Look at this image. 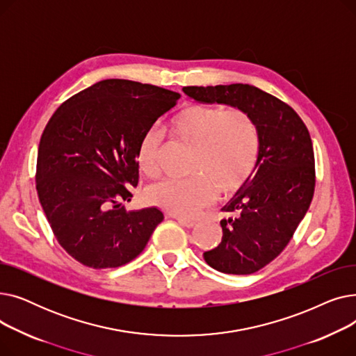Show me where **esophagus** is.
<instances>
[{"label":"esophagus","mask_w":356,"mask_h":356,"mask_svg":"<svg viewBox=\"0 0 356 356\" xmlns=\"http://www.w3.org/2000/svg\"><path fill=\"white\" fill-rule=\"evenodd\" d=\"M176 220L180 223L181 227L184 228H193L196 225V220L191 219V218H184V216H175Z\"/></svg>","instance_id":"esophagus-1"}]
</instances>
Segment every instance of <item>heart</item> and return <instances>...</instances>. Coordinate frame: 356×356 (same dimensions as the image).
<instances>
[{"label":"heart","mask_w":356,"mask_h":356,"mask_svg":"<svg viewBox=\"0 0 356 356\" xmlns=\"http://www.w3.org/2000/svg\"><path fill=\"white\" fill-rule=\"evenodd\" d=\"M170 133L192 147L186 180H164L149 188V203L179 216H193L211 203L213 188L222 196L235 193L255 170L259 154V133L254 120L238 108L188 104L168 122ZM161 136L148 129L137 148L141 170L159 173Z\"/></svg>","instance_id":"b5f03b06"}]
</instances>
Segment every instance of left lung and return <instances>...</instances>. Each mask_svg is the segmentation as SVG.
<instances>
[{"label": "left lung", "mask_w": 356, "mask_h": 356, "mask_svg": "<svg viewBox=\"0 0 356 356\" xmlns=\"http://www.w3.org/2000/svg\"><path fill=\"white\" fill-rule=\"evenodd\" d=\"M200 104L245 111L257 124L259 154L248 181L222 208L220 244L203 252L225 274H252L280 255L305 218L314 193V154L310 134L296 111L252 85L184 86Z\"/></svg>", "instance_id": "obj_1"}]
</instances>
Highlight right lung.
Masks as SVG:
<instances>
[{
  "label": "right lung",
  "mask_w": 356,
  "mask_h": 356,
  "mask_svg": "<svg viewBox=\"0 0 356 356\" xmlns=\"http://www.w3.org/2000/svg\"><path fill=\"white\" fill-rule=\"evenodd\" d=\"M180 95L154 85L105 79L63 102L37 154L35 189L62 248L90 268L134 259L164 215L127 211L138 184L137 148Z\"/></svg>",
  "instance_id": "obj_1"
}]
</instances>
